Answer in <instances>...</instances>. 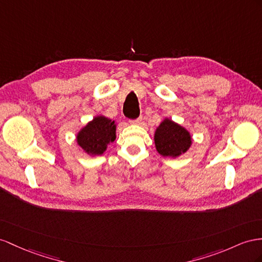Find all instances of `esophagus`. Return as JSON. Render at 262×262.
<instances>
[{"label": "esophagus", "mask_w": 262, "mask_h": 262, "mask_svg": "<svg viewBox=\"0 0 262 262\" xmlns=\"http://www.w3.org/2000/svg\"><path fill=\"white\" fill-rule=\"evenodd\" d=\"M130 123H132V124H135V125H140V124L143 123V118H142V116H140V117H138V118H136V119L130 120Z\"/></svg>", "instance_id": "34e87169"}]
</instances>
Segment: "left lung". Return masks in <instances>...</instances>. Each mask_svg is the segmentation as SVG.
I'll list each match as a JSON object with an SVG mask.
<instances>
[{
	"mask_svg": "<svg viewBox=\"0 0 262 262\" xmlns=\"http://www.w3.org/2000/svg\"><path fill=\"white\" fill-rule=\"evenodd\" d=\"M157 151L165 157H177L186 152L191 145V137L184 127L165 119L155 133Z\"/></svg>",
	"mask_w": 262,
	"mask_h": 262,
	"instance_id": "8db88e82",
	"label": "left lung"
}]
</instances>
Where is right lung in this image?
<instances>
[{
	"label": "right lung",
	"instance_id": "add662e5",
	"mask_svg": "<svg viewBox=\"0 0 262 262\" xmlns=\"http://www.w3.org/2000/svg\"><path fill=\"white\" fill-rule=\"evenodd\" d=\"M115 138V122L104 116H97L78 133L77 143L91 155H102L107 145Z\"/></svg>",
	"mask_w": 262,
	"mask_h": 262
}]
</instances>
